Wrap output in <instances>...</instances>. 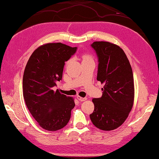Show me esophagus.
Masks as SVG:
<instances>
[{
  "instance_id": "esophagus-1",
  "label": "esophagus",
  "mask_w": 159,
  "mask_h": 159,
  "mask_svg": "<svg viewBox=\"0 0 159 159\" xmlns=\"http://www.w3.org/2000/svg\"><path fill=\"white\" fill-rule=\"evenodd\" d=\"M77 98L80 101H81V102H82V101H86V100H87V98H82V97H80V96H77Z\"/></svg>"
}]
</instances>
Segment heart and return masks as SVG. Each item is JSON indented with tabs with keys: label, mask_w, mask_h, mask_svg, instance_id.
<instances>
[{
	"label": "heart",
	"mask_w": 159,
	"mask_h": 159,
	"mask_svg": "<svg viewBox=\"0 0 159 159\" xmlns=\"http://www.w3.org/2000/svg\"><path fill=\"white\" fill-rule=\"evenodd\" d=\"M83 58H84V59H89V58H91V57L89 55H84V57H83Z\"/></svg>",
	"instance_id": "b5f03b06"
}]
</instances>
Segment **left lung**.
<instances>
[{"mask_svg": "<svg viewBox=\"0 0 159 159\" xmlns=\"http://www.w3.org/2000/svg\"><path fill=\"white\" fill-rule=\"evenodd\" d=\"M98 57L97 80L104 84L101 98H93L90 115L99 129H117L127 119L134 101V82L131 66L124 50L109 42L91 44Z\"/></svg>", "mask_w": 159, "mask_h": 159, "instance_id": "left-lung-1", "label": "left lung"}]
</instances>
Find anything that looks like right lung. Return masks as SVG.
<instances>
[{
    "label": "right lung",
    "instance_id": "add662e5",
    "mask_svg": "<svg viewBox=\"0 0 159 159\" xmlns=\"http://www.w3.org/2000/svg\"><path fill=\"white\" fill-rule=\"evenodd\" d=\"M61 43L39 47L30 56L23 76L25 103L38 124L47 130H60L70 119L74 99L54 91L62 79L65 62L77 51Z\"/></svg>",
    "mask_w": 159,
    "mask_h": 159
}]
</instances>
